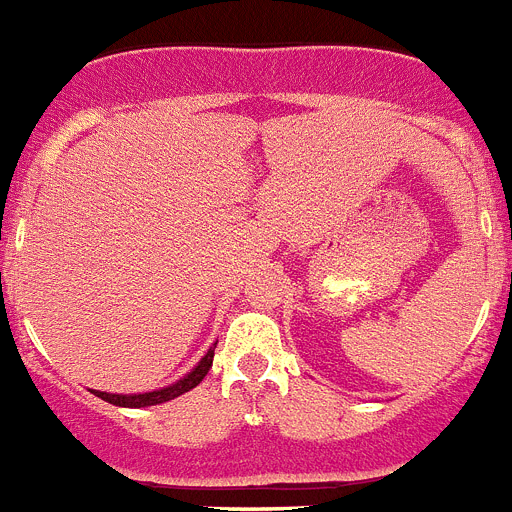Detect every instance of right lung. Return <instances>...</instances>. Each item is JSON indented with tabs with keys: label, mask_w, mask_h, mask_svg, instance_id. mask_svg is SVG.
<instances>
[{
	"label": "right lung",
	"mask_w": 512,
	"mask_h": 512,
	"mask_svg": "<svg viewBox=\"0 0 512 512\" xmlns=\"http://www.w3.org/2000/svg\"><path fill=\"white\" fill-rule=\"evenodd\" d=\"M212 356H215V348L210 346V351L202 356L200 364L194 366L192 372L184 374L179 382L169 384V387H164V390L143 392V395H110V392L94 390V395L102 397V400L110 402V405H117V408H148V405H161V402H169V400H174V397L184 395V392L194 390V387H197V384H200L202 379L207 377V372L212 369Z\"/></svg>",
	"instance_id": "1"
}]
</instances>
